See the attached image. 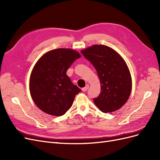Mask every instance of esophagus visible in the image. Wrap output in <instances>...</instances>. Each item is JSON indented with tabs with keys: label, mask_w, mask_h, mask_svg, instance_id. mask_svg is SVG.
<instances>
[{
	"label": "esophagus",
	"mask_w": 160,
	"mask_h": 160,
	"mask_svg": "<svg viewBox=\"0 0 160 160\" xmlns=\"http://www.w3.org/2000/svg\"><path fill=\"white\" fill-rule=\"evenodd\" d=\"M89 85L88 84H87L86 85H85V88H82V91H84V92H85V91H88V89H89Z\"/></svg>",
	"instance_id": "obj_1"
}]
</instances>
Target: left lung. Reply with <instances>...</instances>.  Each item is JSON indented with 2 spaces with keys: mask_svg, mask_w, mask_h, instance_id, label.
I'll return each mask as SVG.
<instances>
[{
  "mask_svg": "<svg viewBox=\"0 0 160 160\" xmlns=\"http://www.w3.org/2000/svg\"><path fill=\"white\" fill-rule=\"evenodd\" d=\"M93 65L101 82V93L94 103L103 113L117 111L127 102L132 91V77L123 58L111 48L95 45L82 50Z\"/></svg>",
  "mask_w": 160,
  "mask_h": 160,
  "instance_id": "8db88e82",
  "label": "left lung"
}]
</instances>
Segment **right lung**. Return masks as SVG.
I'll return each instance as SVG.
<instances>
[{"mask_svg": "<svg viewBox=\"0 0 160 160\" xmlns=\"http://www.w3.org/2000/svg\"><path fill=\"white\" fill-rule=\"evenodd\" d=\"M80 57L74 50L57 49L45 53L37 61L31 72L29 88L32 100L41 111L61 116L70 109L81 90L72 84L66 72Z\"/></svg>", "mask_w": 160, "mask_h": 160, "instance_id": "right-lung-1", "label": "right lung"}]
</instances>
